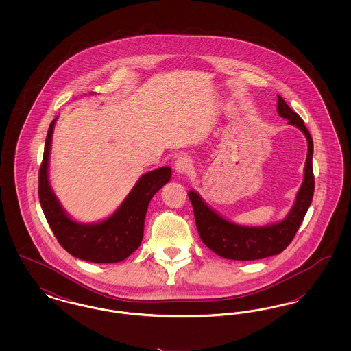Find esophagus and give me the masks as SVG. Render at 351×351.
<instances>
[{
    "label": "esophagus",
    "mask_w": 351,
    "mask_h": 351,
    "mask_svg": "<svg viewBox=\"0 0 351 351\" xmlns=\"http://www.w3.org/2000/svg\"><path fill=\"white\" fill-rule=\"evenodd\" d=\"M191 168H192L191 160H189L186 156H179V158L175 160V169H176V172H179V173H182V175L189 172Z\"/></svg>",
    "instance_id": "1"
}]
</instances>
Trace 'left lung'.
<instances>
[{"mask_svg":"<svg viewBox=\"0 0 351 351\" xmlns=\"http://www.w3.org/2000/svg\"><path fill=\"white\" fill-rule=\"evenodd\" d=\"M278 113L280 117L288 119L289 125L300 129L308 142L304 180L296 195L293 206L283 221L266 226L238 225L219 216L217 212L205 204L197 192H188L201 241L222 258L233 261H255L280 254L292 242L308 208L311 206L315 192V176L312 167L313 139L300 116L295 113L280 96H278Z\"/></svg>","mask_w":351,"mask_h":351,"instance_id":"obj_1","label":"left lung"}]
</instances>
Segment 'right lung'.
<instances>
[{"instance_id": "obj_1", "label": "right lung", "mask_w": 351, "mask_h": 351, "mask_svg": "<svg viewBox=\"0 0 351 351\" xmlns=\"http://www.w3.org/2000/svg\"><path fill=\"white\" fill-rule=\"evenodd\" d=\"M56 118L49 128L38 186L40 206L51 230L62 247L75 258L93 263L121 262L139 247L147 206L154 195L169 182L172 171L160 167L142 175L110 217L95 223L77 222L63 209L49 180L51 141Z\"/></svg>"}]
</instances>
